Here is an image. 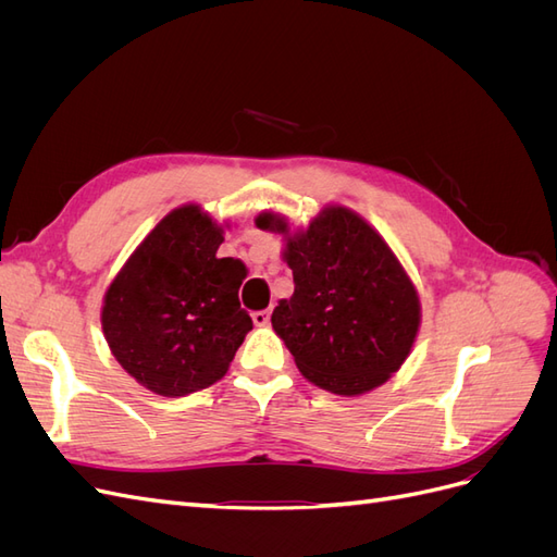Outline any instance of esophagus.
Returning a JSON list of instances; mask_svg holds the SVG:
<instances>
[{"mask_svg":"<svg viewBox=\"0 0 557 557\" xmlns=\"http://www.w3.org/2000/svg\"><path fill=\"white\" fill-rule=\"evenodd\" d=\"M269 315H272V311H269V309L256 311V313H252V323H256L258 327H264V325H269Z\"/></svg>","mask_w":557,"mask_h":557,"instance_id":"esophagus-1","label":"esophagus"}]
</instances>
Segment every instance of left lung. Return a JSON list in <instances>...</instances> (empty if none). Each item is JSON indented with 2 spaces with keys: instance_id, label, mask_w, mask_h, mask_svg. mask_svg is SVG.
Masks as SVG:
<instances>
[{
  "instance_id": "obj_1",
  "label": "left lung",
  "mask_w": 557,
  "mask_h": 557,
  "mask_svg": "<svg viewBox=\"0 0 557 557\" xmlns=\"http://www.w3.org/2000/svg\"><path fill=\"white\" fill-rule=\"evenodd\" d=\"M256 225L285 237L295 293L278 301L272 327L299 372L344 397L391 379L416 342L420 299L381 234L346 207H325L295 234L272 211Z\"/></svg>"
}]
</instances>
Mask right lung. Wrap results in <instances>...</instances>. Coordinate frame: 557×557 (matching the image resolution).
<instances>
[{
    "label": "right lung",
    "instance_id": "add662e5",
    "mask_svg": "<svg viewBox=\"0 0 557 557\" xmlns=\"http://www.w3.org/2000/svg\"><path fill=\"white\" fill-rule=\"evenodd\" d=\"M223 227L197 205L166 213L111 281L102 330L113 358L150 393L185 397L221 381L252 330L242 260L218 258Z\"/></svg>",
    "mask_w": 557,
    "mask_h": 557
}]
</instances>
